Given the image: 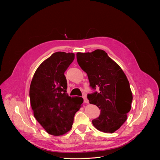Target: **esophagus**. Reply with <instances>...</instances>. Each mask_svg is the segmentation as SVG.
<instances>
[{
	"mask_svg": "<svg viewBox=\"0 0 160 160\" xmlns=\"http://www.w3.org/2000/svg\"><path fill=\"white\" fill-rule=\"evenodd\" d=\"M82 98H83V99L84 102H85V103H88V100L87 99V97H86L85 95H83V96H82Z\"/></svg>",
	"mask_w": 160,
	"mask_h": 160,
	"instance_id": "34e87169",
	"label": "esophagus"
}]
</instances>
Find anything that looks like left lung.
Instances as JSON below:
<instances>
[{"mask_svg": "<svg viewBox=\"0 0 160 160\" xmlns=\"http://www.w3.org/2000/svg\"><path fill=\"white\" fill-rule=\"evenodd\" d=\"M77 62L87 74L90 87L99 91L87 94L90 104L101 109L92 120L99 131L113 133L125 123L130 111L132 94L129 82L120 66L102 50L77 53Z\"/></svg>", "mask_w": 160, "mask_h": 160, "instance_id": "obj_1", "label": "left lung"}]
</instances>
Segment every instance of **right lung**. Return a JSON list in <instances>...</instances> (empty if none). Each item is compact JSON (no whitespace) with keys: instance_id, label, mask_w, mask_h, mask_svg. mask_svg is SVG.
<instances>
[{"instance_id":"obj_1","label":"right lung","mask_w":160,"mask_h":160,"mask_svg":"<svg viewBox=\"0 0 160 160\" xmlns=\"http://www.w3.org/2000/svg\"><path fill=\"white\" fill-rule=\"evenodd\" d=\"M75 59L73 53L57 52L37 69L30 87V99L37 122L52 135H61L72 127L75 113L83 99L67 94L64 72Z\"/></svg>"}]
</instances>
